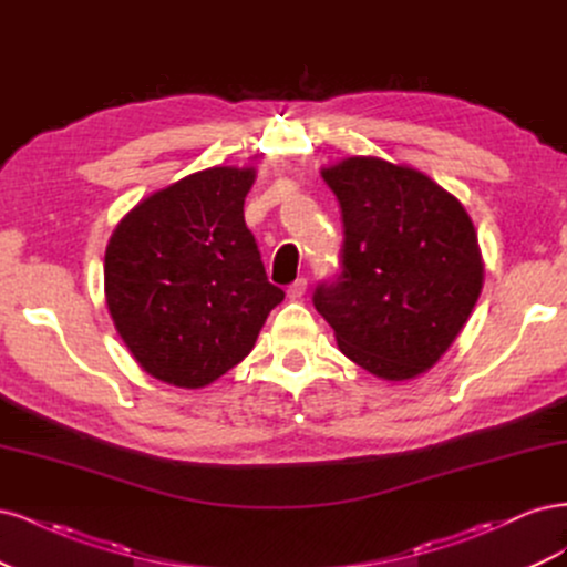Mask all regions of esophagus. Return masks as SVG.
I'll list each match as a JSON object with an SVG mask.
<instances>
[{"mask_svg":"<svg viewBox=\"0 0 567 567\" xmlns=\"http://www.w3.org/2000/svg\"><path fill=\"white\" fill-rule=\"evenodd\" d=\"M305 290H307V279H305V277H300V279H296L293 284L288 286L286 293H288V298H290V300H300V298L305 296Z\"/></svg>","mask_w":567,"mask_h":567,"instance_id":"esophagus-1","label":"esophagus"}]
</instances>
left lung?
<instances>
[{"mask_svg":"<svg viewBox=\"0 0 567 567\" xmlns=\"http://www.w3.org/2000/svg\"><path fill=\"white\" fill-rule=\"evenodd\" d=\"M340 205L338 271L315 288L340 352L385 381L431 369L483 288L463 205L419 169L354 156L321 173Z\"/></svg>","mask_w":567,"mask_h":567,"instance_id":"left-lung-1","label":"left lung"}]
</instances>
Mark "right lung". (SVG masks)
<instances>
[{
	"label": "right lung",
	"mask_w": 567,
	"mask_h": 567,
	"mask_svg": "<svg viewBox=\"0 0 567 567\" xmlns=\"http://www.w3.org/2000/svg\"><path fill=\"white\" fill-rule=\"evenodd\" d=\"M255 169L188 175L120 221L106 248L117 333L153 379L203 388L252 350L284 300L244 219Z\"/></svg>",
	"instance_id": "right-lung-1"
}]
</instances>
